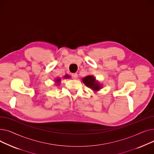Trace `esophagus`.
I'll use <instances>...</instances> for the list:
<instances>
[{"label": "esophagus", "instance_id": "obj_1", "mask_svg": "<svg viewBox=\"0 0 154 154\" xmlns=\"http://www.w3.org/2000/svg\"><path fill=\"white\" fill-rule=\"evenodd\" d=\"M72 77L73 79H77L78 75L77 74H76V73H74V74H72Z\"/></svg>", "mask_w": 154, "mask_h": 154}]
</instances>
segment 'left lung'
<instances>
[{"label": "left lung", "mask_w": 154, "mask_h": 154, "mask_svg": "<svg viewBox=\"0 0 154 154\" xmlns=\"http://www.w3.org/2000/svg\"><path fill=\"white\" fill-rule=\"evenodd\" d=\"M82 82L87 87L91 88L95 92L100 91L102 88V85L93 75H87L84 77L82 79Z\"/></svg>", "instance_id": "left-lung-1"}]
</instances>
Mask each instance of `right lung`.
I'll use <instances>...</instances> for the list:
<instances>
[{
	"label": "right lung",
	"mask_w": 154,
	"mask_h": 154,
	"mask_svg": "<svg viewBox=\"0 0 154 154\" xmlns=\"http://www.w3.org/2000/svg\"><path fill=\"white\" fill-rule=\"evenodd\" d=\"M63 78L64 79H69L70 78V76L69 75H67V74H66V75H65L64 77H63ZM55 81V85H59L60 84V82H61V79L60 78H57V79H55V80H54Z\"/></svg>",
	"instance_id": "obj_1"
}]
</instances>
